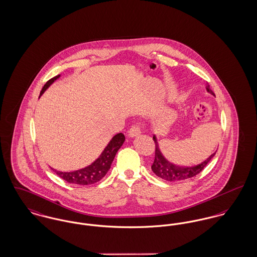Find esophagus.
Listing matches in <instances>:
<instances>
[{
    "instance_id": "obj_1",
    "label": "esophagus",
    "mask_w": 257,
    "mask_h": 257,
    "mask_svg": "<svg viewBox=\"0 0 257 257\" xmlns=\"http://www.w3.org/2000/svg\"><path fill=\"white\" fill-rule=\"evenodd\" d=\"M140 134H141V130H140V128H139V126H137V125H132L131 128L129 129V131H128V135L131 138L137 137Z\"/></svg>"
}]
</instances>
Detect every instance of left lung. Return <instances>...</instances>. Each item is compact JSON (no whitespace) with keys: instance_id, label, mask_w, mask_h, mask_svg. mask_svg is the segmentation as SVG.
<instances>
[{"instance_id":"1","label":"left lung","mask_w":257,"mask_h":257,"mask_svg":"<svg viewBox=\"0 0 257 257\" xmlns=\"http://www.w3.org/2000/svg\"><path fill=\"white\" fill-rule=\"evenodd\" d=\"M206 90L211 95H214V93L211 91L208 84L206 85ZM153 139L156 144V155H155V161L152 165V170L154 171V173L157 176L165 180V181H168V182L182 181V180H186V179L198 175V173H200V171L203 170V168L207 165V163L216 154V152H215L209 158L205 159L203 162H201L200 164L196 165V166H187V167L186 166H178V165L169 162L166 158L163 157V155L161 154V152L159 150L157 137L154 136Z\"/></svg>"}]
</instances>
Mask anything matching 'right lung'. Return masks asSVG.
I'll list each match as a JSON object with an SVG mask.
<instances>
[{
	"instance_id": "1",
	"label": "right lung",
	"mask_w": 257,
	"mask_h": 257,
	"mask_svg": "<svg viewBox=\"0 0 257 257\" xmlns=\"http://www.w3.org/2000/svg\"><path fill=\"white\" fill-rule=\"evenodd\" d=\"M60 75H57L53 77L52 79L49 80L43 87L40 96L56 81L59 78ZM125 141V136L122 133L116 134L113 138L110 140L108 145L105 147L103 152L99 158H97L91 165L82 168L76 171L72 172H61L58 171L56 169H53L56 174L65 180L68 183L71 184H76L80 186H85V185H91L99 182L102 178L105 176L107 171L110 168V165L115 158L116 153L118 152L120 147L123 145Z\"/></svg>"
}]
</instances>
